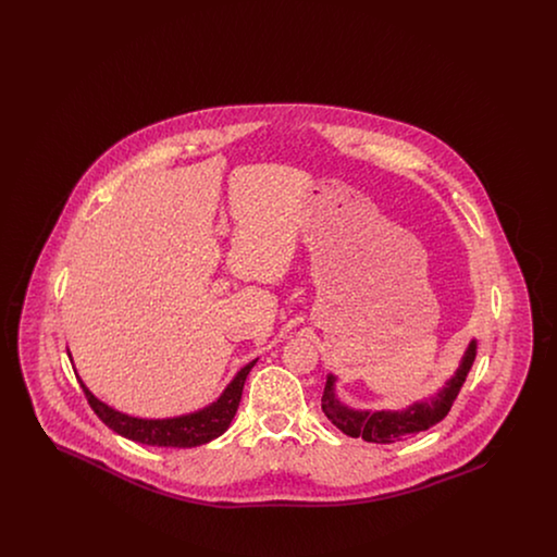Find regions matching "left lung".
I'll use <instances>...</instances> for the list:
<instances>
[{
	"label": "left lung",
	"instance_id": "8db88e82",
	"mask_svg": "<svg viewBox=\"0 0 557 557\" xmlns=\"http://www.w3.org/2000/svg\"><path fill=\"white\" fill-rule=\"evenodd\" d=\"M476 341H472L466 348L457 371L450 375L445 386L434 397L418 400L407 409L371 411V409L346 407L345 403H341V398L336 397V375L332 373L325 380L321 409L327 416V420L338 430H343L346 436L363 438L368 443H377V445L397 443L411 434L424 432L447 418L453 400L459 395L468 373L472 370V363L476 359Z\"/></svg>",
	"mask_w": 557,
	"mask_h": 557
}]
</instances>
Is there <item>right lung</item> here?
<instances>
[{
	"label": "right lung",
	"mask_w": 557,
	"mask_h": 557,
	"mask_svg": "<svg viewBox=\"0 0 557 557\" xmlns=\"http://www.w3.org/2000/svg\"><path fill=\"white\" fill-rule=\"evenodd\" d=\"M71 361H73V357H71ZM255 363H257V359L250 361L248 366H244L236 373V377L227 384L223 395L211 403L209 407L198 409L194 413H186V416H177V418H164V420H146V418H133L127 413H121V411L108 407L107 403H102L100 398L94 397L81 377L79 384L87 397V403L96 411V416L116 434L129 438L133 443H141V445L187 449V447H200V445L211 443L212 438L221 436L230 428L236 411H238L246 375L255 368Z\"/></svg>",
	"instance_id": "add662e5"
}]
</instances>
